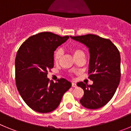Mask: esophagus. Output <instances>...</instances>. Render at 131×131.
I'll return each mask as SVG.
<instances>
[{
  "mask_svg": "<svg viewBox=\"0 0 131 131\" xmlns=\"http://www.w3.org/2000/svg\"><path fill=\"white\" fill-rule=\"evenodd\" d=\"M71 85H72L73 87H76L77 86V84L75 83H71Z\"/></svg>",
  "mask_w": 131,
  "mask_h": 131,
  "instance_id": "esophagus-1",
  "label": "esophagus"
}]
</instances>
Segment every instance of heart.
I'll list each match as a JSON object with an SVG mask.
<instances>
[{
	"label": "heart",
	"mask_w": 131,
	"mask_h": 131,
	"mask_svg": "<svg viewBox=\"0 0 131 131\" xmlns=\"http://www.w3.org/2000/svg\"><path fill=\"white\" fill-rule=\"evenodd\" d=\"M70 51L73 55L74 58L77 57V56L81 55V54H84L83 51L79 47H73L70 48ZM62 50L60 49H57L54 53V61L55 63H58L60 60V58L62 56Z\"/></svg>",
	"instance_id": "heart-1"
}]
</instances>
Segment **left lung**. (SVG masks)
<instances>
[{
  "instance_id": "obj_1",
  "label": "left lung",
  "mask_w": 131,
  "mask_h": 131,
  "mask_svg": "<svg viewBox=\"0 0 131 131\" xmlns=\"http://www.w3.org/2000/svg\"><path fill=\"white\" fill-rule=\"evenodd\" d=\"M70 37L81 42L90 53L89 78L91 85L83 82L77 83L84 91L80 100L88 109H98L108 102L113 96L121 79V57L117 48L110 40L96 35H85Z\"/></svg>"
}]
</instances>
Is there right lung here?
Wrapping results in <instances>:
<instances>
[{"label":"right lung","mask_w":131,"mask_h":131,"mask_svg":"<svg viewBox=\"0 0 131 131\" xmlns=\"http://www.w3.org/2000/svg\"><path fill=\"white\" fill-rule=\"evenodd\" d=\"M50 32L31 36L21 45L15 60L16 83L23 100L32 110L48 113L58 107L71 86L66 79L50 81L48 70L54 67L56 49L69 39Z\"/></svg>","instance_id":"obj_1"}]
</instances>
